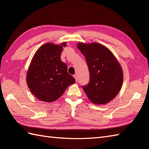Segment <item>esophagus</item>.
<instances>
[{"mask_svg": "<svg viewBox=\"0 0 149 149\" xmlns=\"http://www.w3.org/2000/svg\"><path fill=\"white\" fill-rule=\"evenodd\" d=\"M74 78H75V81H76V82H77V80H78V79H77V74H75V75H74Z\"/></svg>", "mask_w": 149, "mask_h": 149, "instance_id": "1", "label": "esophagus"}]
</instances>
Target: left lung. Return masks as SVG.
I'll return each instance as SVG.
<instances>
[{
  "mask_svg": "<svg viewBox=\"0 0 149 149\" xmlns=\"http://www.w3.org/2000/svg\"><path fill=\"white\" fill-rule=\"evenodd\" d=\"M77 47L86 58L90 81L82 86L87 97L96 104H104L118 93L123 83L121 66L112 52L97 43H79Z\"/></svg>",
  "mask_w": 149,
  "mask_h": 149,
  "instance_id": "8db88e82",
  "label": "left lung"
}]
</instances>
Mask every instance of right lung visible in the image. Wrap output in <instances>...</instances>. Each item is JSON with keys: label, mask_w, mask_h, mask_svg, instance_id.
I'll list each match as a JSON object with an SVG mask.
<instances>
[{"label": "right lung", "mask_w": 149, "mask_h": 149, "mask_svg": "<svg viewBox=\"0 0 149 149\" xmlns=\"http://www.w3.org/2000/svg\"><path fill=\"white\" fill-rule=\"evenodd\" d=\"M63 46L47 43L37 50L27 74V83L38 99L50 102L62 95L75 80L67 72V66L60 56Z\"/></svg>", "instance_id": "add662e5"}]
</instances>
